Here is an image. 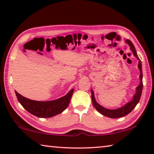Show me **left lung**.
<instances>
[{"mask_svg":"<svg viewBox=\"0 0 154 154\" xmlns=\"http://www.w3.org/2000/svg\"><path fill=\"white\" fill-rule=\"evenodd\" d=\"M125 43H127L128 45L130 46V50L132 51V54H133L135 58H137V60H139V64H138V68H139L140 71V75H139V79H140V83L139 85L136 88V92H135L134 95L132 96V100L128 102L126 104H125L124 106H121V107L116 109H109L105 107H104L102 105H100V104H98L96 102L95 97H94V93L92 89H91V94H92V100L93 105L94 106V108L97 110L99 113H101L103 116L110 118H122L126 116L128 113H130L133 109H134L135 106L139 103L140 96H141L142 90H143V72H142V64L140 62L139 56L137 55V51L135 50V48L132 43L128 39L125 40Z\"/></svg>","mask_w":154,"mask_h":154,"instance_id":"1","label":"left lung"}]
</instances>
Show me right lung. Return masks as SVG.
I'll list each match as a JSON object with an SVG mask.
<instances>
[{"label": "right lung", "instance_id": "obj_1", "mask_svg": "<svg viewBox=\"0 0 154 154\" xmlns=\"http://www.w3.org/2000/svg\"><path fill=\"white\" fill-rule=\"evenodd\" d=\"M74 89L62 97L50 101H36L28 99L15 92L19 103L26 110L38 118H51L63 112L70 103Z\"/></svg>", "mask_w": 154, "mask_h": 154}]
</instances>
